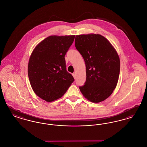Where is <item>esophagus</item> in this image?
<instances>
[{"instance_id":"obj_1","label":"esophagus","mask_w":147,"mask_h":147,"mask_svg":"<svg viewBox=\"0 0 147 147\" xmlns=\"http://www.w3.org/2000/svg\"><path fill=\"white\" fill-rule=\"evenodd\" d=\"M72 75H73V77H74V78H76V74H75V73H73Z\"/></svg>"}]
</instances>
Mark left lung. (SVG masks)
I'll use <instances>...</instances> for the list:
<instances>
[{"mask_svg":"<svg viewBox=\"0 0 147 147\" xmlns=\"http://www.w3.org/2000/svg\"><path fill=\"white\" fill-rule=\"evenodd\" d=\"M75 46L86 66V82L80 90L92 102L104 101L112 94L119 80L120 61L117 51L100 34L77 35Z\"/></svg>","mask_w":147,"mask_h":147,"instance_id":"1","label":"left lung"}]
</instances>
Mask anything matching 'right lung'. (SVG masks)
Masks as SVG:
<instances>
[{
    "instance_id": "1",
    "label": "right lung",
    "mask_w": 147,
    "mask_h": 147,
    "mask_svg": "<svg viewBox=\"0 0 147 147\" xmlns=\"http://www.w3.org/2000/svg\"><path fill=\"white\" fill-rule=\"evenodd\" d=\"M75 35L50 36L40 42L28 61V76L33 91L51 102L63 96L74 79L66 70L65 55Z\"/></svg>"
}]
</instances>
